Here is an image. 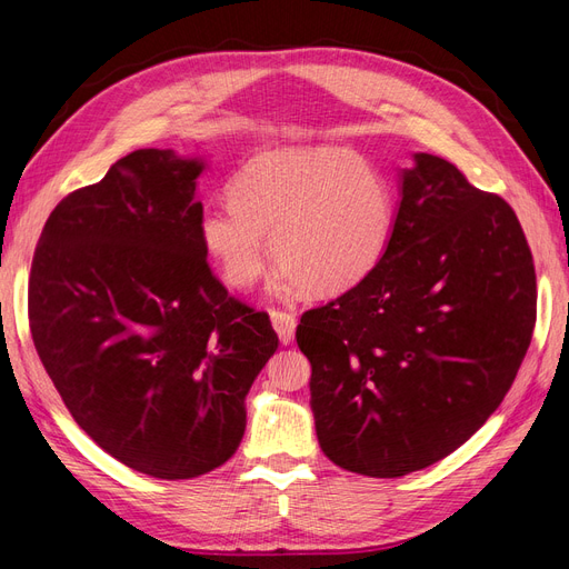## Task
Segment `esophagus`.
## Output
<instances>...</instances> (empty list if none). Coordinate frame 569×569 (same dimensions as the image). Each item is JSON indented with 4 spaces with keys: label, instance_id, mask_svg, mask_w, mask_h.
<instances>
[{
    "label": "esophagus",
    "instance_id": "esophagus-1",
    "mask_svg": "<svg viewBox=\"0 0 569 569\" xmlns=\"http://www.w3.org/2000/svg\"><path fill=\"white\" fill-rule=\"evenodd\" d=\"M270 322H272L274 332H278V337H280L284 347H287V343L295 341V332H297V318L295 316L284 313V311H272Z\"/></svg>",
    "mask_w": 569,
    "mask_h": 569
}]
</instances>
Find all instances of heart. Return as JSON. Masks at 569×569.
Returning a JSON list of instances; mask_svg holds the SVG:
<instances>
[{"label": "heart", "instance_id": "1", "mask_svg": "<svg viewBox=\"0 0 569 569\" xmlns=\"http://www.w3.org/2000/svg\"><path fill=\"white\" fill-rule=\"evenodd\" d=\"M230 203L206 209L197 234L222 282L249 289L270 256L272 291L337 297L380 263L393 230V192L353 151L272 149L230 182Z\"/></svg>", "mask_w": 569, "mask_h": 569}]
</instances>
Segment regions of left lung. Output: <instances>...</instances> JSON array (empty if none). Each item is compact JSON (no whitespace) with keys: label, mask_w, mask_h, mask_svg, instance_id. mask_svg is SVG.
<instances>
[{"label":"left lung","mask_w":569,"mask_h":569,"mask_svg":"<svg viewBox=\"0 0 569 569\" xmlns=\"http://www.w3.org/2000/svg\"><path fill=\"white\" fill-rule=\"evenodd\" d=\"M380 263L301 316L322 453L368 477H403L453 453L501 406L537 322L520 220L432 153L399 170Z\"/></svg>","instance_id":"1"}]
</instances>
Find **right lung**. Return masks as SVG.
Masks as SVG:
<instances>
[{
  "instance_id": "right-lung-1",
  "label": "right lung",
  "mask_w": 569,
  "mask_h": 569,
  "mask_svg": "<svg viewBox=\"0 0 569 569\" xmlns=\"http://www.w3.org/2000/svg\"><path fill=\"white\" fill-rule=\"evenodd\" d=\"M203 157L137 149L49 213L30 332L66 408L128 468L192 479L232 458L247 393L278 351L270 318L228 297L197 226Z\"/></svg>"
}]
</instances>
